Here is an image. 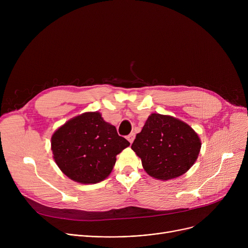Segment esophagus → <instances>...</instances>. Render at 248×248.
Listing matches in <instances>:
<instances>
[{
    "mask_svg": "<svg viewBox=\"0 0 248 248\" xmlns=\"http://www.w3.org/2000/svg\"><path fill=\"white\" fill-rule=\"evenodd\" d=\"M135 138H136V134H135V133H131V134H129V135L126 137L127 140H128L129 142H131V144L135 140Z\"/></svg>",
    "mask_w": 248,
    "mask_h": 248,
    "instance_id": "obj_1",
    "label": "esophagus"
}]
</instances>
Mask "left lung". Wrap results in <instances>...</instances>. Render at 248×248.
<instances>
[{
  "label": "left lung",
  "instance_id": "8db88e82",
  "mask_svg": "<svg viewBox=\"0 0 248 248\" xmlns=\"http://www.w3.org/2000/svg\"><path fill=\"white\" fill-rule=\"evenodd\" d=\"M132 149L150 176L165 181L189 170L198 158L201 141L187 124L170 115L152 113Z\"/></svg>",
  "mask_w": 248,
  "mask_h": 248
}]
</instances>
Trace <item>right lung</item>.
Listing matches in <instances>:
<instances>
[{"mask_svg": "<svg viewBox=\"0 0 248 248\" xmlns=\"http://www.w3.org/2000/svg\"><path fill=\"white\" fill-rule=\"evenodd\" d=\"M129 142L99 112H85L68 121L52 136L51 149L60 170L71 180L95 184L112 171L115 157Z\"/></svg>", "mask_w": 248, "mask_h": 248, "instance_id": "obj_1", "label": "right lung"}]
</instances>
